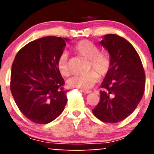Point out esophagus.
<instances>
[{"instance_id": "obj_1", "label": "esophagus", "mask_w": 154, "mask_h": 154, "mask_svg": "<svg viewBox=\"0 0 154 154\" xmlns=\"http://www.w3.org/2000/svg\"><path fill=\"white\" fill-rule=\"evenodd\" d=\"M82 92H83L84 94H90L91 93V91H89V90H81Z\"/></svg>"}]
</instances>
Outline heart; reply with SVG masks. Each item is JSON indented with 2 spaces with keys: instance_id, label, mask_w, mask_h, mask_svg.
Wrapping results in <instances>:
<instances>
[{
  "instance_id": "1",
  "label": "heart",
  "mask_w": 154,
  "mask_h": 154,
  "mask_svg": "<svg viewBox=\"0 0 154 154\" xmlns=\"http://www.w3.org/2000/svg\"><path fill=\"white\" fill-rule=\"evenodd\" d=\"M73 50L77 54H80L89 60V68H93L92 70L84 75H75L68 80V84L72 88H80L82 90H88L94 86L99 80L100 76L106 75L109 71L111 66V60L110 55L106 52L100 51V49L94 43L89 40H82L77 42L74 45ZM57 67L62 75L69 74V70L67 63V56L62 54L58 58Z\"/></svg>"
}]
</instances>
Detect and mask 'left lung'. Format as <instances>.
I'll list each match as a JSON object with an SVG mask.
<instances>
[{
  "label": "left lung",
  "mask_w": 154,
  "mask_h": 154,
  "mask_svg": "<svg viewBox=\"0 0 154 154\" xmlns=\"http://www.w3.org/2000/svg\"><path fill=\"white\" fill-rule=\"evenodd\" d=\"M100 44L109 53L111 66L101 84L100 102L92 112L103 122L116 123L131 114L141 101L145 71L138 53L125 38L109 34Z\"/></svg>",
  "instance_id": "1"
}]
</instances>
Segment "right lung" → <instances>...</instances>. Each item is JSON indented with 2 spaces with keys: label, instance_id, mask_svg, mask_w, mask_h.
<instances>
[{
  "label": "right lung",
  "instance_id": "add662e5",
  "mask_svg": "<svg viewBox=\"0 0 154 154\" xmlns=\"http://www.w3.org/2000/svg\"><path fill=\"white\" fill-rule=\"evenodd\" d=\"M69 39L48 36L30 42L16 54L10 89L22 114L32 122L47 124L67 103L64 80L57 67Z\"/></svg>",
  "mask_w": 154,
  "mask_h": 154
}]
</instances>
